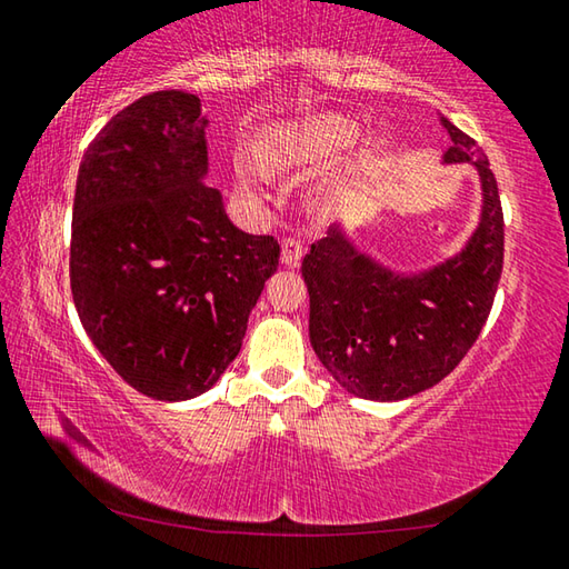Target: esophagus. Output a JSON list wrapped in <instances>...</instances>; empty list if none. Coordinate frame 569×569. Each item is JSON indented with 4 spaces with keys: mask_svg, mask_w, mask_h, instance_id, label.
<instances>
[{
    "mask_svg": "<svg viewBox=\"0 0 569 569\" xmlns=\"http://www.w3.org/2000/svg\"><path fill=\"white\" fill-rule=\"evenodd\" d=\"M302 254H305V249L300 244V239H295V237H284L282 239V254H279V259H282V264L297 267V264H300Z\"/></svg>",
    "mask_w": 569,
    "mask_h": 569,
    "instance_id": "esophagus-1",
    "label": "esophagus"
}]
</instances>
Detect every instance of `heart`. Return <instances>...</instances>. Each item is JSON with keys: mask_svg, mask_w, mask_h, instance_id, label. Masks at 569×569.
Masks as SVG:
<instances>
[{"mask_svg": "<svg viewBox=\"0 0 569 569\" xmlns=\"http://www.w3.org/2000/svg\"><path fill=\"white\" fill-rule=\"evenodd\" d=\"M360 137V124L345 114H317L300 122L277 127L269 132L262 147V159L272 169L317 167L342 154ZM239 187L249 197H257V174L247 167L237 169Z\"/></svg>", "mask_w": 569, "mask_h": 569, "instance_id": "obj_1", "label": "heart"}]
</instances>
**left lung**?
<instances>
[{
  "instance_id": "8db88e82",
  "label": "left lung",
  "mask_w": 569,
  "mask_h": 569,
  "mask_svg": "<svg viewBox=\"0 0 569 569\" xmlns=\"http://www.w3.org/2000/svg\"><path fill=\"white\" fill-rule=\"evenodd\" d=\"M482 184V212L462 252L420 274H397L357 249L337 224L302 259L310 342L325 370L362 400L395 402L445 380L490 317L505 257V219L490 162L472 137L440 119Z\"/></svg>"
}]
</instances>
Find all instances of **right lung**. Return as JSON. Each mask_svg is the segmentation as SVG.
Listing matches in <instances>:
<instances>
[{"label":"right lung","instance_id":"obj_1","mask_svg":"<svg viewBox=\"0 0 569 569\" xmlns=\"http://www.w3.org/2000/svg\"><path fill=\"white\" fill-rule=\"evenodd\" d=\"M199 97L164 89L104 124L79 164L69 282L99 355L137 392H207L242 347L279 244L229 222L204 184Z\"/></svg>","mask_w":569,"mask_h":569}]
</instances>
